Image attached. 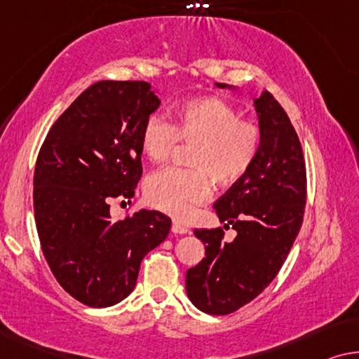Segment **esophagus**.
I'll list each match as a JSON object with an SVG mask.
<instances>
[{"mask_svg": "<svg viewBox=\"0 0 359 359\" xmlns=\"http://www.w3.org/2000/svg\"><path fill=\"white\" fill-rule=\"evenodd\" d=\"M172 232H174V234H189L190 229L187 228L185 224L179 223V221H174V223H172Z\"/></svg>", "mask_w": 359, "mask_h": 359, "instance_id": "esophagus-1", "label": "esophagus"}]
</instances>
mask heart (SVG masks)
Segmentation results:
<instances>
[{"label": "heart", "mask_w": 359, "mask_h": 359, "mask_svg": "<svg viewBox=\"0 0 359 359\" xmlns=\"http://www.w3.org/2000/svg\"><path fill=\"white\" fill-rule=\"evenodd\" d=\"M172 122L153 115L141 130V148L153 163H164L179 140L195 144L190 165L195 169L165 168L144 182L146 201L174 218H187L195 205L213 195V180L231 185L249 172L262 144L257 123L242 120L234 105L206 95L180 102Z\"/></svg>", "instance_id": "heart-1"}]
</instances>
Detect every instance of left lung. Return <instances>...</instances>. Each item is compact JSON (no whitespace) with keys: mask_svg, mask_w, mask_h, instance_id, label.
I'll use <instances>...</instances> for the list:
<instances>
[{"mask_svg":"<svg viewBox=\"0 0 359 359\" xmlns=\"http://www.w3.org/2000/svg\"><path fill=\"white\" fill-rule=\"evenodd\" d=\"M219 89H236L216 83ZM262 144L249 172L215 203L224 228L195 229L205 259L187 271L185 290L195 307L226 316L255 299L285 264L306 206V164L296 130L269 90L254 99Z\"/></svg>","mask_w":359,"mask_h":359,"instance_id":"8db88e82","label":"left lung"}]
</instances>
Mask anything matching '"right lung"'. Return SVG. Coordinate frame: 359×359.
<instances>
[{"label":"right lung","mask_w":359,"mask_h":359,"mask_svg":"<svg viewBox=\"0 0 359 359\" xmlns=\"http://www.w3.org/2000/svg\"><path fill=\"white\" fill-rule=\"evenodd\" d=\"M161 100L144 81H99L50 128L34 172L42 252L68 294L109 307L135 290L140 264L169 234L170 218L140 210L112 221L109 201L141 179V130Z\"/></svg>","instance_id":"obj_1"}]
</instances>
